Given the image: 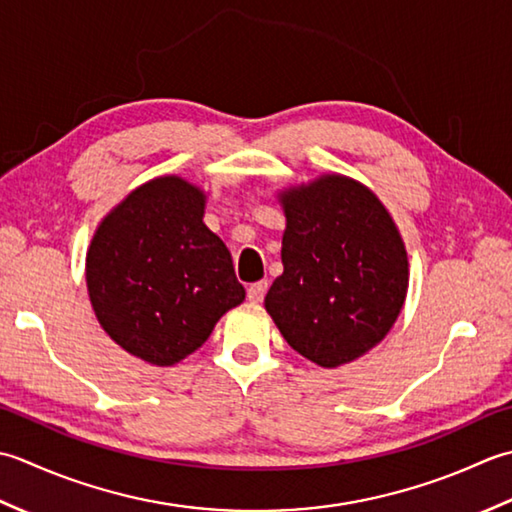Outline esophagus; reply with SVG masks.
I'll return each mask as SVG.
<instances>
[{
    "mask_svg": "<svg viewBox=\"0 0 512 512\" xmlns=\"http://www.w3.org/2000/svg\"><path fill=\"white\" fill-rule=\"evenodd\" d=\"M267 280H258V283H254V285H249L247 287V298L252 300V302H260L265 298V294H267Z\"/></svg>",
    "mask_w": 512,
    "mask_h": 512,
    "instance_id": "1",
    "label": "esophagus"
}]
</instances>
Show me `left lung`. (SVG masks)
Listing matches in <instances>:
<instances>
[{
	"mask_svg": "<svg viewBox=\"0 0 512 512\" xmlns=\"http://www.w3.org/2000/svg\"><path fill=\"white\" fill-rule=\"evenodd\" d=\"M283 265L265 307L291 349L340 367L373 349L409 287L404 243L389 212L347 176L283 194Z\"/></svg>",
	"mask_w": 512,
	"mask_h": 512,
	"instance_id": "1",
	"label": "left lung"
}]
</instances>
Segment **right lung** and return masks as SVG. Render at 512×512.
<instances>
[{
    "label": "right lung",
    "instance_id": "add662e5",
    "mask_svg": "<svg viewBox=\"0 0 512 512\" xmlns=\"http://www.w3.org/2000/svg\"><path fill=\"white\" fill-rule=\"evenodd\" d=\"M203 192L179 176L134 190L88 249L92 309L132 356L172 367L245 300L232 254L203 223Z\"/></svg>",
    "mask_w": 512,
    "mask_h": 512
}]
</instances>
